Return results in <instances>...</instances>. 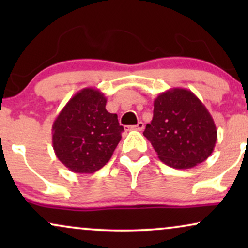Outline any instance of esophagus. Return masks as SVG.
I'll return each mask as SVG.
<instances>
[{"label": "esophagus", "mask_w": 248, "mask_h": 248, "mask_svg": "<svg viewBox=\"0 0 248 248\" xmlns=\"http://www.w3.org/2000/svg\"><path fill=\"white\" fill-rule=\"evenodd\" d=\"M143 128H144V124L142 121H140L138 124H136V126L128 127V129H130V130L134 129V130H139V132H141V130H143Z\"/></svg>", "instance_id": "1"}]
</instances>
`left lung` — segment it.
<instances>
[{"mask_svg":"<svg viewBox=\"0 0 248 248\" xmlns=\"http://www.w3.org/2000/svg\"><path fill=\"white\" fill-rule=\"evenodd\" d=\"M143 135L163 163L190 169L212 154L217 128L207 108L191 91L176 87L154 100L153 120Z\"/></svg>","mask_w":248,"mask_h":248,"instance_id":"obj_1","label":"left lung"}]
</instances>
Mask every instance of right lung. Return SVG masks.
I'll return each instance as SVG.
<instances>
[{"mask_svg":"<svg viewBox=\"0 0 248 248\" xmlns=\"http://www.w3.org/2000/svg\"><path fill=\"white\" fill-rule=\"evenodd\" d=\"M107 99L86 87L65 105L52 126V144L58 160L77 173H93L112 157L124 127L107 112Z\"/></svg>","mask_w":248,"mask_h":248,"instance_id":"add662e5","label":"right lung"}]
</instances>
